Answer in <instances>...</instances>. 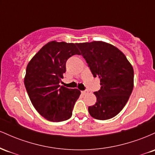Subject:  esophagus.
<instances>
[{
	"label": "esophagus",
	"instance_id": "esophagus-1",
	"mask_svg": "<svg viewBox=\"0 0 155 155\" xmlns=\"http://www.w3.org/2000/svg\"><path fill=\"white\" fill-rule=\"evenodd\" d=\"M87 92H88L87 90H83V91H81V94H83V95H86Z\"/></svg>",
	"mask_w": 155,
	"mask_h": 155
}]
</instances>
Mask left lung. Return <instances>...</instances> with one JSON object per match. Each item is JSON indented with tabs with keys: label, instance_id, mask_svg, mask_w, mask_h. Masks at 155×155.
<instances>
[{
	"label": "left lung",
	"instance_id": "obj_1",
	"mask_svg": "<svg viewBox=\"0 0 155 155\" xmlns=\"http://www.w3.org/2000/svg\"><path fill=\"white\" fill-rule=\"evenodd\" d=\"M94 77L101 81V90L95 92L97 102L89 106L93 118L106 120L124 107L133 89L134 72L123 53L104 41L76 44Z\"/></svg>",
	"mask_w": 155,
	"mask_h": 155
}]
</instances>
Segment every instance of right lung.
Listing matches in <instances>:
<instances>
[{"label":"right lung","mask_w":155,"mask_h":155,"mask_svg":"<svg viewBox=\"0 0 155 155\" xmlns=\"http://www.w3.org/2000/svg\"><path fill=\"white\" fill-rule=\"evenodd\" d=\"M81 54L76 44L51 41L29 62L25 86L32 104L46 120L63 122L70 119L81 92L59 84L66 71L67 60Z\"/></svg>","instance_id":"right-lung-1"}]
</instances>
